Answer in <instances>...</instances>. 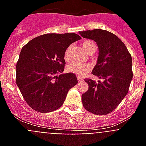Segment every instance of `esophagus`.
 <instances>
[{
  "label": "esophagus",
  "mask_w": 146,
  "mask_h": 146,
  "mask_svg": "<svg viewBox=\"0 0 146 146\" xmlns=\"http://www.w3.org/2000/svg\"><path fill=\"white\" fill-rule=\"evenodd\" d=\"M77 80L79 81V82H82V81H83V79H82V78H81V77H78V76H77Z\"/></svg>",
  "instance_id": "esophagus-1"
}]
</instances>
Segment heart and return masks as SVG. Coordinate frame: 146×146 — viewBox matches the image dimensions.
Returning <instances> with one entry per match:
<instances>
[{
    "instance_id": "obj_1",
    "label": "heart",
    "mask_w": 146,
    "mask_h": 146,
    "mask_svg": "<svg viewBox=\"0 0 146 146\" xmlns=\"http://www.w3.org/2000/svg\"><path fill=\"white\" fill-rule=\"evenodd\" d=\"M82 48L89 54H92L95 52L96 49V44L91 40H85L82 42ZM71 52H72V46H69L66 49L64 54V58L66 61H69L71 59ZM91 66L88 64H80L77 62H73L67 66L66 69L69 72L74 73L77 75H83L91 70Z\"/></svg>"
}]
</instances>
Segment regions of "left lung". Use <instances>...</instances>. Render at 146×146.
<instances>
[{"label": "left lung", "instance_id": "obj_1", "mask_svg": "<svg viewBox=\"0 0 146 146\" xmlns=\"http://www.w3.org/2000/svg\"><path fill=\"white\" fill-rule=\"evenodd\" d=\"M80 33L97 44L99 57L92 74L103 80L96 82L85 79L88 90L82 95V105L91 113L107 115L118 106L129 91L133 77L131 54L123 42L111 32L94 29Z\"/></svg>", "mask_w": 146, "mask_h": 146}]
</instances>
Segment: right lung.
Instances as JSON below:
<instances>
[{"label":"right lung","mask_w":146,"mask_h":146,"mask_svg":"<svg viewBox=\"0 0 146 146\" xmlns=\"http://www.w3.org/2000/svg\"><path fill=\"white\" fill-rule=\"evenodd\" d=\"M80 38L76 33H47L23 46L16 66V82L32 109L39 113L58 109L69 89L77 84L75 74L62 72L66 49Z\"/></svg>","instance_id":"right-lung-1"}]
</instances>
